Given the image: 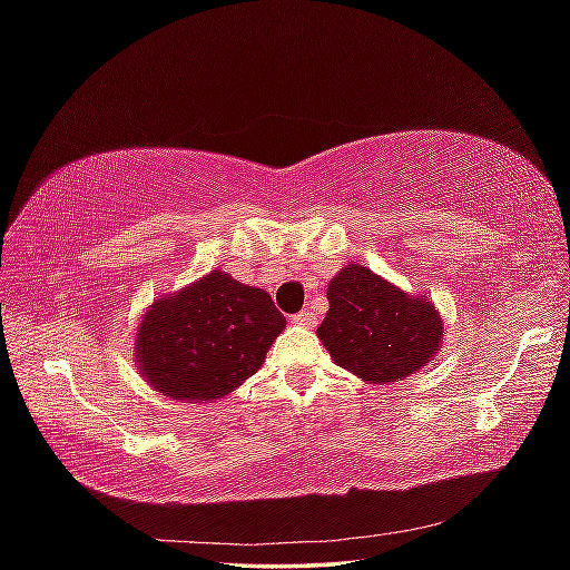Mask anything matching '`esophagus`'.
I'll use <instances>...</instances> for the list:
<instances>
[{"mask_svg": "<svg viewBox=\"0 0 570 570\" xmlns=\"http://www.w3.org/2000/svg\"><path fill=\"white\" fill-rule=\"evenodd\" d=\"M292 323L295 325H304V327H314L316 323H318V318H316V314H312V312H299V314H295L289 318Z\"/></svg>", "mask_w": 570, "mask_h": 570, "instance_id": "esophagus-1", "label": "esophagus"}]
</instances>
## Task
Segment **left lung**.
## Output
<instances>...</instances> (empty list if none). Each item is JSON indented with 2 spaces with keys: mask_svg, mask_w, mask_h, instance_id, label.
Listing matches in <instances>:
<instances>
[{
  "mask_svg": "<svg viewBox=\"0 0 570 570\" xmlns=\"http://www.w3.org/2000/svg\"><path fill=\"white\" fill-rule=\"evenodd\" d=\"M327 314L318 340L344 371L373 385L406 381L442 347L444 323L425 295H409L361 264L327 283Z\"/></svg>",
  "mask_w": 570,
  "mask_h": 570,
  "instance_id": "8db88e82",
  "label": "left lung"
}]
</instances>
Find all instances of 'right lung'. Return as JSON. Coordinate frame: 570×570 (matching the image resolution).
<instances>
[{
    "instance_id": "add662e5",
    "label": "right lung",
    "mask_w": 570,
    "mask_h": 570,
    "mask_svg": "<svg viewBox=\"0 0 570 570\" xmlns=\"http://www.w3.org/2000/svg\"><path fill=\"white\" fill-rule=\"evenodd\" d=\"M285 316L266 289L206 273L154 299L135 333V361L157 392L189 404L223 400L262 368Z\"/></svg>"
}]
</instances>
